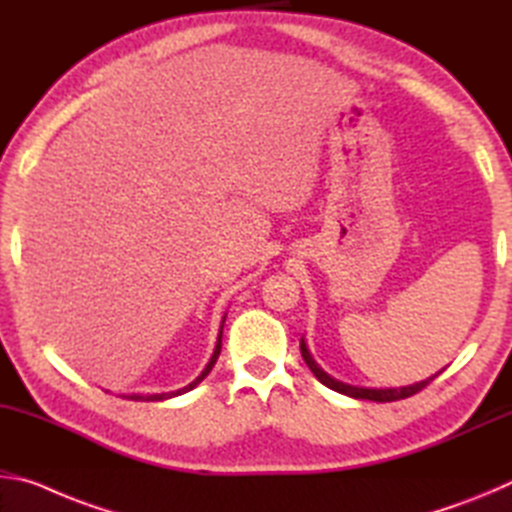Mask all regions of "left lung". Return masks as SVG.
Masks as SVG:
<instances>
[{
    "label": "left lung",
    "mask_w": 512,
    "mask_h": 512,
    "mask_svg": "<svg viewBox=\"0 0 512 512\" xmlns=\"http://www.w3.org/2000/svg\"><path fill=\"white\" fill-rule=\"evenodd\" d=\"M300 352H302V359H305V363L309 366V370L314 372V377L320 381V384H325L327 388H332V391L341 393V395H348V397H354V400H370V402H395V400H404V397H411L418 391H422L424 386L429 384V381L436 379L440 372H436V375H431L427 379L422 381H415V384H409V386H400V388H370V386H352V384H345V381L336 379L332 375H327V372L318 366L316 359L311 357V352L307 348V341L305 336L300 339Z\"/></svg>",
    "instance_id": "left-lung-1"
}]
</instances>
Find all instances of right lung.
<instances>
[{
	"label": "right lung",
	"instance_id": "right-lung-1",
	"mask_svg": "<svg viewBox=\"0 0 512 512\" xmlns=\"http://www.w3.org/2000/svg\"><path fill=\"white\" fill-rule=\"evenodd\" d=\"M225 316L228 314H223V318H221V327H219V336H216V345H214V352H212V357H210V361H207V366L201 370V375H198L192 384H187V386H183V388H178V391H169V393H121V397H126V400H135V402H164V400H171V397H178V395H183V393H189V391H194V388L201 384V381L210 375V370L214 368V363H216V359H219V354H221V336H223V323H225Z\"/></svg>",
	"mask_w": 512,
	"mask_h": 512
}]
</instances>
